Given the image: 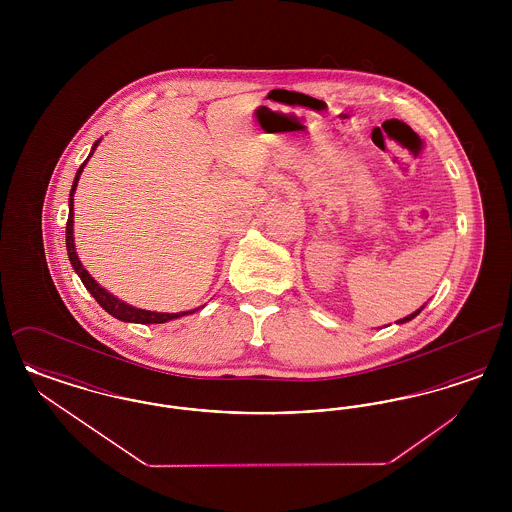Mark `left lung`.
Listing matches in <instances>:
<instances>
[{"label": "left lung", "mask_w": 512, "mask_h": 512, "mask_svg": "<svg viewBox=\"0 0 512 512\" xmlns=\"http://www.w3.org/2000/svg\"><path fill=\"white\" fill-rule=\"evenodd\" d=\"M424 307H426V303H424V305H422V307H420V309H416V311H414V313H411V315H407V317H405V318H399V320H397V324H405V322H409V320H413V318L416 317V315H420V311H422V309H424Z\"/></svg>", "instance_id": "obj_1"}]
</instances>
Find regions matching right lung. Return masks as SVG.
I'll list each match as a JSON object with an SVG mask.
<instances>
[{
  "label": "right lung",
  "instance_id": "1",
  "mask_svg": "<svg viewBox=\"0 0 512 512\" xmlns=\"http://www.w3.org/2000/svg\"><path fill=\"white\" fill-rule=\"evenodd\" d=\"M101 138L94 142L92 151L88 155V159L80 165V169L76 171L74 176L73 188H71V194H69V220H67V253H69V259H71V265H73L74 272L80 276L84 288L88 292L94 295V299L98 301L99 305L115 318H119L122 322H136V324H165L169 320L174 318L186 317V315H192L199 309L194 311H182V313H155V311H146V309H138V307H132L128 303H124L119 297H115L113 293L107 292L103 286H99L98 282L94 280V276H90V272L84 268V265L80 263L78 259V253H76V247H74V192H76V186H78V180H80V174L84 171L86 163L90 161V157L94 155L96 147L99 146Z\"/></svg>",
  "mask_w": 512,
  "mask_h": 512
}]
</instances>
